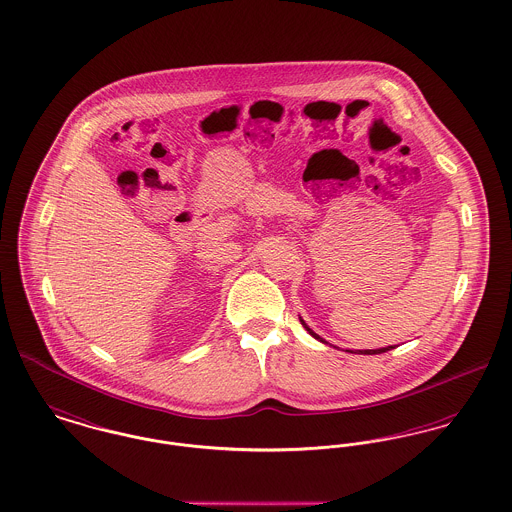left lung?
Returning <instances> with one entry per match:
<instances>
[{
	"label": "left lung",
	"instance_id": "8db88e82",
	"mask_svg": "<svg viewBox=\"0 0 512 512\" xmlns=\"http://www.w3.org/2000/svg\"><path fill=\"white\" fill-rule=\"evenodd\" d=\"M300 323H302V325H304V329H306V331H308V333H310V335H312V337H314V339H318V341H322L323 345H329V343H327V341H325V339H322V337H320V335H318V333H314V331H312V329H310V327H308V325H306V322H304V320H302V318H300ZM391 349H395V347H393V345H391V347H383V349H366V350H358V352H362V354H381V352H387V350H391ZM349 352H354V350H349Z\"/></svg>",
	"mask_w": 512,
	"mask_h": 512
}]
</instances>
